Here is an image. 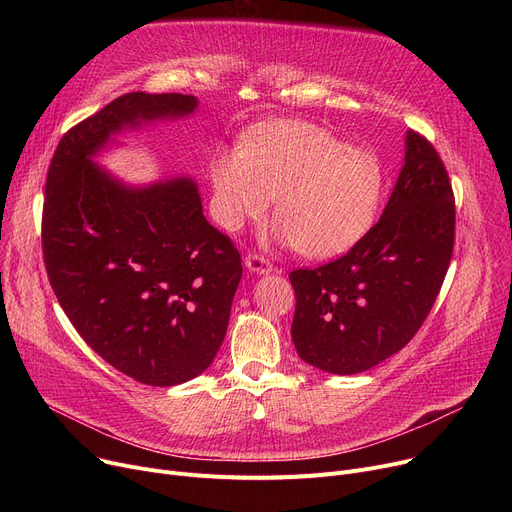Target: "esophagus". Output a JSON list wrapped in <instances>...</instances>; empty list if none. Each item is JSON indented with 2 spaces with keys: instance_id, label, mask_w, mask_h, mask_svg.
<instances>
[{
  "instance_id": "34e87169",
  "label": "esophagus",
  "mask_w": 512,
  "mask_h": 512,
  "mask_svg": "<svg viewBox=\"0 0 512 512\" xmlns=\"http://www.w3.org/2000/svg\"><path fill=\"white\" fill-rule=\"evenodd\" d=\"M245 267H247L249 272H253L257 276H267V274L274 270L272 263L267 261V259H263V257H259V255H247L245 257Z\"/></svg>"
}]
</instances>
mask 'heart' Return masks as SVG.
<instances>
[{"label":"heart","mask_w":512,"mask_h":512,"mask_svg":"<svg viewBox=\"0 0 512 512\" xmlns=\"http://www.w3.org/2000/svg\"><path fill=\"white\" fill-rule=\"evenodd\" d=\"M209 180L224 230L263 220L276 199L278 236L311 259L353 249L378 218L386 188L382 161L371 151L299 120L261 124L242 147L220 149Z\"/></svg>","instance_id":"heart-1"}]
</instances>
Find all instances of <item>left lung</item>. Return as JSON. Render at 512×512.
Here are the masks:
<instances>
[{
    "label": "left lung",
    "instance_id": "left-lung-1",
    "mask_svg": "<svg viewBox=\"0 0 512 512\" xmlns=\"http://www.w3.org/2000/svg\"><path fill=\"white\" fill-rule=\"evenodd\" d=\"M454 245L452 186L436 149L407 130L405 159L375 224L340 259L294 270L292 342L299 357L355 375L398 353L421 328Z\"/></svg>",
    "mask_w": 512,
    "mask_h": 512
}]
</instances>
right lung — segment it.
Returning <instances> with one entry per match:
<instances>
[{
	"label": "right lung",
	"instance_id": "1",
	"mask_svg": "<svg viewBox=\"0 0 512 512\" xmlns=\"http://www.w3.org/2000/svg\"><path fill=\"white\" fill-rule=\"evenodd\" d=\"M195 95L126 93L64 134L45 182L43 255L76 332L128 378L176 386L224 342L240 255L191 176L130 184L97 157L124 132L193 116Z\"/></svg>",
	"mask_w": 512,
	"mask_h": 512
}]
</instances>
